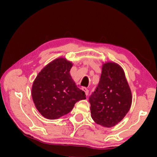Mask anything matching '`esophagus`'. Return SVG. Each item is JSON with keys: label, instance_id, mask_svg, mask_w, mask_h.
Wrapping results in <instances>:
<instances>
[{"label": "esophagus", "instance_id": "esophagus-1", "mask_svg": "<svg viewBox=\"0 0 157 157\" xmlns=\"http://www.w3.org/2000/svg\"><path fill=\"white\" fill-rule=\"evenodd\" d=\"M82 90L83 91L85 92V94H86V96H88V94H89V90H88L86 88H85V87H83V89H82Z\"/></svg>", "mask_w": 157, "mask_h": 157}]
</instances>
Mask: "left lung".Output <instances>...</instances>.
Returning a JSON list of instances; mask_svg holds the SVG:
<instances>
[{"label": "left lung", "mask_w": 157, "mask_h": 157, "mask_svg": "<svg viewBox=\"0 0 157 157\" xmlns=\"http://www.w3.org/2000/svg\"><path fill=\"white\" fill-rule=\"evenodd\" d=\"M91 117L97 124L112 127L121 121L131 108L132 91L121 66L106 62L98 86L89 97Z\"/></svg>", "instance_id": "8db88e82"}]
</instances>
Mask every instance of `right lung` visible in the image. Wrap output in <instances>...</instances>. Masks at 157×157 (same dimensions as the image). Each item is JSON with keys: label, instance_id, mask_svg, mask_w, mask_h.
Returning <instances> with one entry per match:
<instances>
[{"label": "right lung", "instance_id": "add662e5", "mask_svg": "<svg viewBox=\"0 0 157 157\" xmlns=\"http://www.w3.org/2000/svg\"><path fill=\"white\" fill-rule=\"evenodd\" d=\"M72 62L58 58L45 66L36 76L31 95L36 108L48 119H57L67 114L80 100L86 99L70 74Z\"/></svg>", "mask_w": 157, "mask_h": 157}]
</instances>
